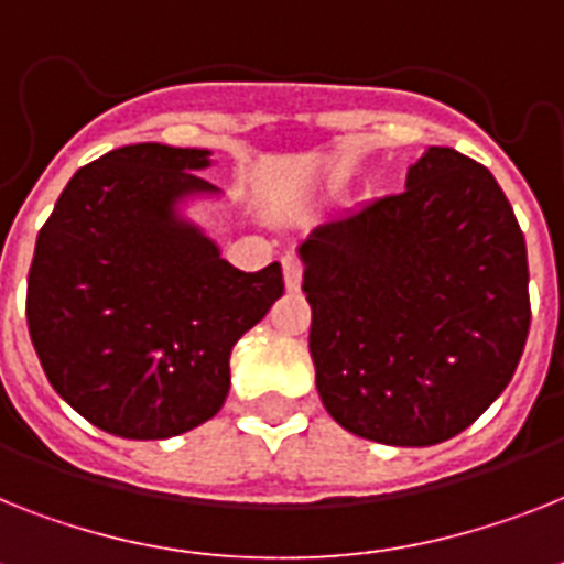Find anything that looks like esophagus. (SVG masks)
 <instances>
[{"label":"esophagus","mask_w":564,"mask_h":564,"mask_svg":"<svg viewBox=\"0 0 564 564\" xmlns=\"http://www.w3.org/2000/svg\"><path fill=\"white\" fill-rule=\"evenodd\" d=\"M283 283L286 290H297L301 286V278H304V263L297 254H283Z\"/></svg>","instance_id":"34e87169"}]
</instances>
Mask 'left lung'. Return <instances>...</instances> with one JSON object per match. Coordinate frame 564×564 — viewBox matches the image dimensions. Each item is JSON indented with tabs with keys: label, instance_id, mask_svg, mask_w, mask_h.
Masks as SVG:
<instances>
[{
	"label": "left lung",
	"instance_id": "obj_1",
	"mask_svg": "<svg viewBox=\"0 0 564 564\" xmlns=\"http://www.w3.org/2000/svg\"><path fill=\"white\" fill-rule=\"evenodd\" d=\"M297 252L315 384L349 433L447 442L513 378L531 326L528 249L476 160L430 145L404 192L315 226Z\"/></svg>",
	"mask_w": 564,
	"mask_h": 564
}]
</instances>
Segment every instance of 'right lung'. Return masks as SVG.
Here are the masks:
<instances>
[{
  "mask_svg": "<svg viewBox=\"0 0 564 564\" xmlns=\"http://www.w3.org/2000/svg\"><path fill=\"white\" fill-rule=\"evenodd\" d=\"M206 149L122 145L83 165L28 272V333L51 387L94 427L172 438L217 415L229 358L283 295L281 263L240 272L180 217Z\"/></svg>",
  "mask_w": 564,
  "mask_h": 564,
  "instance_id": "right-lung-1",
  "label": "right lung"
}]
</instances>
